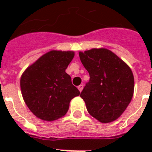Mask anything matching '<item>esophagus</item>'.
<instances>
[{"label":"esophagus","mask_w":152,"mask_h":152,"mask_svg":"<svg viewBox=\"0 0 152 152\" xmlns=\"http://www.w3.org/2000/svg\"><path fill=\"white\" fill-rule=\"evenodd\" d=\"M83 84H80V86H78V89H79V91H80V92L82 91V90H83Z\"/></svg>","instance_id":"34e87169"}]
</instances>
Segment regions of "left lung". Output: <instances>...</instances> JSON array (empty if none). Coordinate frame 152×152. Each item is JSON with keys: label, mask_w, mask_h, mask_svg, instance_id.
I'll return each instance as SVG.
<instances>
[{"label": "left lung", "mask_w": 152, "mask_h": 152, "mask_svg": "<svg viewBox=\"0 0 152 152\" xmlns=\"http://www.w3.org/2000/svg\"><path fill=\"white\" fill-rule=\"evenodd\" d=\"M79 55L90 75V80L80 94L88 113L101 123L114 121L132 100L134 92L132 70L106 48L80 51Z\"/></svg>", "instance_id": "left-lung-1"}]
</instances>
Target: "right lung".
I'll use <instances>...</instances> for the list:
<instances>
[{
  "label": "right lung",
  "mask_w": 152,
  "mask_h": 152,
  "mask_svg": "<svg viewBox=\"0 0 152 152\" xmlns=\"http://www.w3.org/2000/svg\"><path fill=\"white\" fill-rule=\"evenodd\" d=\"M74 55L73 51H49L22 74L20 88L23 100L39 119L53 121L62 118L69 110L70 101L80 95L65 72Z\"/></svg>",
  "instance_id": "right-lung-1"
}]
</instances>
